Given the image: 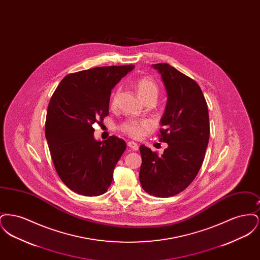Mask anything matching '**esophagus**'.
<instances>
[{
  "instance_id": "34e87169",
  "label": "esophagus",
  "mask_w": 260,
  "mask_h": 260,
  "mask_svg": "<svg viewBox=\"0 0 260 260\" xmlns=\"http://www.w3.org/2000/svg\"><path fill=\"white\" fill-rule=\"evenodd\" d=\"M127 146L132 149V150H135V151L138 150V145L136 144L135 141H129V142H127Z\"/></svg>"
}]
</instances>
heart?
I'll return each instance as SVG.
<instances>
[{
    "label": "heart",
    "mask_w": 260,
    "mask_h": 260,
    "mask_svg": "<svg viewBox=\"0 0 260 260\" xmlns=\"http://www.w3.org/2000/svg\"><path fill=\"white\" fill-rule=\"evenodd\" d=\"M135 87H136L138 96L142 101H145L146 99H150V98L157 99V95L159 93V88L157 87L156 83L149 77H142V78L137 79L135 83ZM118 95H119L118 90H116L112 94V106L115 105L117 99H118ZM146 127H148V123H146V122L129 121V122L124 123L121 126V129L127 136L138 138L142 135L143 128H146Z\"/></svg>",
    "instance_id": "obj_1"
}]
</instances>
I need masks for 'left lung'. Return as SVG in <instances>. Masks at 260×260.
Segmentation results:
<instances>
[{
  "instance_id": "obj_1",
  "label": "left lung",
  "mask_w": 260,
  "mask_h": 260,
  "mask_svg": "<svg viewBox=\"0 0 260 260\" xmlns=\"http://www.w3.org/2000/svg\"><path fill=\"white\" fill-rule=\"evenodd\" d=\"M161 74L168 102L161 119L159 140L164 154L141 145L139 180L143 190L169 198L185 190L197 176L210 138L208 105L198 84L168 63L152 65Z\"/></svg>"
}]
</instances>
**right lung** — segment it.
<instances>
[{
  "mask_svg": "<svg viewBox=\"0 0 260 260\" xmlns=\"http://www.w3.org/2000/svg\"><path fill=\"white\" fill-rule=\"evenodd\" d=\"M135 65L103 66L67 75L50 99L45 134L55 171L75 193L87 197L104 194L126 144L112 136L93 137L92 124L109 114L113 87Z\"/></svg>",
  "mask_w": 260,
  "mask_h": 260,
  "instance_id": "1",
  "label": "right lung"
}]
</instances>
